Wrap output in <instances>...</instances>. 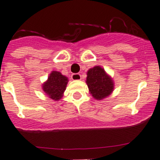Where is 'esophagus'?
Segmentation results:
<instances>
[{
    "instance_id": "34e87169",
    "label": "esophagus",
    "mask_w": 160,
    "mask_h": 160,
    "mask_svg": "<svg viewBox=\"0 0 160 160\" xmlns=\"http://www.w3.org/2000/svg\"><path fill=\"white\" fill-rule=\"evenodd\" d=\"M71 78L73 80H75V81H78V80H81L82 79V76L80 73H73L71 75Z\"/></svg>"
}]
</instances>
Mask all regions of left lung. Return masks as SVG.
I'll list each match as a JSON object with an SVG mask.
<instances>
[{"label": "left lung", "instance_id": "1", "mask_svg": "<svg viewBox=\"0 0 160 160\" xmlns=\"http://www.w3.org/2000/svg\"><path fill=\"white\" fill-rule=\"evenodd\" d=\"M87 84L90 94L97 100H101L110 95L114 89L112 79L100 66H94L88 70Z\"/></svg>", "mask_w": 160, "mask_h": 160}]
</instances>
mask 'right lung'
<instances>
[{"mask_svg":"<svg viewBox=\"0 0 160 160\" xmlns=\"http://www.w3.org/2000/svg\"><path fill=\"white\" fill-rule=\"evenodd\" d=\"M68 78L58 71H52L48 80L43 84V90L50 98L57 101L62 97Z\"/></svg>","mask_w":160,"mask_h":160,"instance_id":"add662e5","label":"right lung"}]
</instances>
